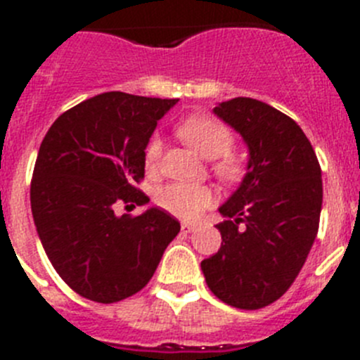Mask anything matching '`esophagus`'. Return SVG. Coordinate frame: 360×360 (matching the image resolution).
<instances>
[{
    "instance_id": "34e87169",
    "label": "esophagus",
    "mask_w": 360,
    "mask_h": 360,
    "mask_svg": "<svg viewBox=\"0 0 360 360\" xmlns=\"http://www.w3.org/2000/svg\"><path fill=\"white\" fill-rule=\"evenodd\" d=\"M196 229V225L193 224H187V221H184L182 224V232H193Z\"/></svg>"
}]
</instances>
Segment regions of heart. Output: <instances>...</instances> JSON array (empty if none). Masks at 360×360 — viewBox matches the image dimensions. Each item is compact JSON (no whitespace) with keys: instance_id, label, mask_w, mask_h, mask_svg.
Returning a JSON list of instances; mask_svg holds the SVG:
<instances>
[{"instance_id":"obj_1","label":"heart","mask_w":360,"mask_h":360,"mask_svg":"<svg viewBox=\"0 0 360 360\" xmlns=\"http://www.w3.org/2000/svg\"><path fill=\"white\" fill-rule=\"evenodd\" d=\"M178 136L195 149L198 155L214 162L212 169L225 182H232L240 178L241 164L236 157H232L231 149L234 144L232 133L227 126L211 117H189L178 126ZM162 155V141L158 136H151L146 146V165L148 169H155ZM157 203L171 214L184 219H195L212 203V191L198 184H171L158 191Z\"/></svg>"}]
</instances>
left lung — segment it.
<instances>
[{"instance_id":"obj_1","label":"left lung","mask_w":360,"mask_h":360,"mask_svg":"<svg viewBox=\"0 0 360 360\" xmlns=\"http://www.w3.org/2000/svg\"><path fill=\"white\" fill-rule=\"evenodd\" d=\"M249 149L247 173L218 209L221 247L202 262L212 294L231 307L274 303L303 269L319 229L321 167L297 124L250 97L212 110Z\"/></svg>"}]
</instances>
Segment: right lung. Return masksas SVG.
Segmentation results:
<instances>
[{
  "mask_svg": "<svg viewBox=\"0 0 360 360\" xmlns=\"http://www.w3.org/2000/svg\"><path fill=\"white\" fill-rule=\"evenodd\" d=\"M178 98L108 91L65 111L44 135L30 186L37 234L50 263L79 295L117 303L148 285L180 224L144 205L146 146Z\"/></svg>",
  "mask_w": 360,
  "mask_h": 360,
  "instance_id": "add662e5",
  "label": "right lung"
}]
</instances>
